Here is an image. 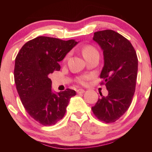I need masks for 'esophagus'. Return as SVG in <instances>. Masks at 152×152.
<instances>
[{"label": "esophagus", "mask_w": 152, "mask_h": 152, "mask_svg": "<svg viewBox=\"0 0 152 152\" xmlns=\"http://www.w3.org/2000/svg\"><path fill=\"white\" fill-rule=\"evenodd\" d=\"M77 94H83V93H84V89L80 88V89H78L77 91Z\"/></svg>", "instance_id": "34e87169"}]
</instances>
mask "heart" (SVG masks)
<instances>
[{"label":"heart","mask_w":152,"mask_h":152,"mask_svg":"<svg viewBox=\"0 0 152 152\" xmlns=\"http://www.w3.org/2000/svg\"><path fill=\"white\" fill-rule=\"evenodd\" d=\"M82 53L85 59H87V58L90 57L91 56L95 55V54H99L97 50L95 48L94 46H93V45H85L82 50ZM67 59H68V56H66L64 60L66 61ZM88 79H89L88 76H81L80 77H78L77 81L78 82L80 83L81 84H86L87 80H88Z\"/></svg>","instance_id":"heart-1"}]
</instances>
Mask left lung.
Masks as SVG:
<instances>
[{
    "label": "left lung",
    "instance_id": "8db88e82",
    "mask_svg": "<svg viewBox=\"0 0 152 152\" xmlns=\"http://www.w3.org/2000/svg\"><path fill=\"white\" fill-rule=\"evenodd\" d=\"M93 40L103 50L104 65L100 74L109 94L92 107L95 117L106 123L115 122L129 108L138 73V57L129 41L111 30L94 33Z\"/></svg>",
    "mask_w": 152,
    "mask_h": 152
}]
</instances>
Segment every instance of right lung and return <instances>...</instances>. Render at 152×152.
<instances>
[{"instance_id": "add662e5", "label": "right lung", "mask_w": 152, "mask_h": 152, "mask_svg": "<svg viewBox=\"0 0 152 152\" xmlns=\"http://www.w3.org/2000/svg\"><path fill=\"white\" fill-rule=\"evenodd\" d=\"M73 39L64 41L38 37L23 45L15 59L14 75L16 90L29 115L44 126L55 124L64 118L74 90L52 92L48 77L60 70L59 62L77 45Z\"/></svg>"}]
</instances>
